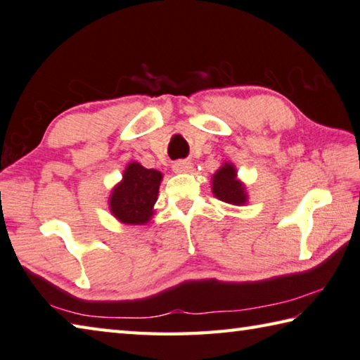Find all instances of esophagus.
<instances>
[{
	"label": "esophagus",
	"mask_w": 360,
	"mask_h": 360,
	"mask_svg": "<svg viewBox=\"0 0 360 360\" xmlns=\"http://www.w3.org/2000/svg\"><path fill=\"white\" fill-rule=\"evenodd\" d=\"M173 169L176 173H187V172H192V163L188 160H179L173 163Z\"/></svg>",
	"instance_id": "obj_1"
}]
</instances>
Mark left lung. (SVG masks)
<instances>
[{"instance_id":"left-lung-1","label":"left lung","mask_w":360,"mask_h":360,"mask_svg":"<svg viewBox=\"0 0 360 360\" xmlns=\"http://www.w3.org/2000/svg\"><path fill=\"white\" fill-rule=\"evenodd\" d=\"M212 193L220 201H225L228 205H245V186L238 179L236 168H234L233 163L225 162L224 165L217 169V173L212 176Z\"/></svg>"}]
</instances>
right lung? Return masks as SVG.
<instances>
[{"label": "right lung", "instance_id": "obj_1", "mask_svg": "<svg viewBox=\"0 0 360 360\" xmlns=\"http://www.w3.org/2000/svg\"><path fill=\"white\" fill-rule=\"evenodd\" d=\"M162 173L148 169L139 162H130L122 173V181L110 195V212L127 225H145L151 220L158 201Z\"/></svg>", "mask_w": 360, "mask_h": 360}]
</instances>
